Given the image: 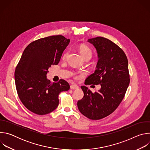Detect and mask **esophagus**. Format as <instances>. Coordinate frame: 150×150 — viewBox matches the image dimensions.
Returning <instances> with one entry per match:
<instances>
[{
	"label": "esophagus",
	"instance_id": "34e87169",
	"mask_svg": "<svg viewBox=\"0 0 150 150\" xmlns=\"http://www.w3.org/2000/svg\"><path fill=\"white\" fill-rule=\"evenodd\" d=\"M79 88V87L77 85H75V84H73V85H71V90H77Z\"/></svg>",
	"mask_w": 150,
	"mask_h": 150
}]
</instances>
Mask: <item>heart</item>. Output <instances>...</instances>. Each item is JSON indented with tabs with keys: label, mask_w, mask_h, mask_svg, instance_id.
Returning a JSON list of instances; mask_svg holds the SVG:
<instances>
[{
	"label": "heart",
	"mask_w": 150,
	"mask_h": 150,
	"mask_svg": "<svg viewBox=\"0 0 150 150\" xmlns=\"http://www.w3.org/2000/svg\"><path fill=\"white\" fill-rule=\"evenodd\" d=\"M78 49H79V51L81 54L82 55V56L83 57V59L87 58V57H88L90 59L91 57V56L93 55L92 50L87 46L85 45H81L79 46ZM68 54H69V52L67 51L65 53H64V54L63 56V59H65L68 57Z\"/></svg>",
	"instance_id": "b5f03b06"
}]
</instances>
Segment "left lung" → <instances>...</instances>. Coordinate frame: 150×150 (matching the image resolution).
Here are the masks:
<instances>
[{"instance_id":"left-lung-1","label":"left lung","mask_w":150,"mask_h":150,"mask_svg":"<svg viewBox=\"0 0 150 150\" xmlns=\"http://www.w3.org/2000/svg\"><path fill=\"white\" fill-rule=\"evenodd\" d=\"M87 41L96 48L98 60L96 70L85 84H100L101 88L93 93L81 86L84 95L77 105L83 115L98 120L112 113L122 101L130 82L128 61L124 52L108 38L97 37Z\"/></svg>"}]
</instances>
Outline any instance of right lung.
<instances>
[{"label":"right lung","instance_id":"right-lung-1","mask_svg":"<svg viewBox=\"0 0 150 150\" xmlns=\"http://www.w3.org/2000/svg\"><path fill=\"white\" fill-rule=\"evenodd\" d=\"M69 42L63 35H52L33 41L25 49L15 69V81L19 98L30 111L39 115L51 113L59 105L60 93L69 90L65 80L52 83L46 76Z\"/></svg>","mask_w":150,"mask_h":150}]
</instances>
